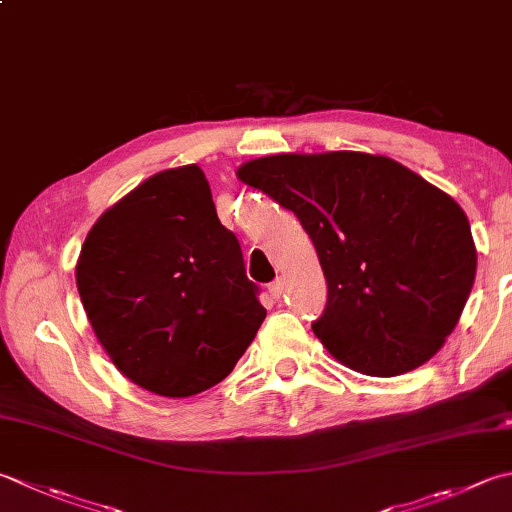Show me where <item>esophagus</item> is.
Returning <instances> with one entry per match:
<instances>
[{
	"label": "esophagus",
	"mask_w": 512,
	"mask_h": 512,
	"mask_svg": "<svg viewBox=\"0 0 512 512\" xmlns=\"http://www.w3.org/2000/svg\"><path fill=\"white\" fill-rule=\"evenodd\" d=\"M268 293H270V297H273V299H279V297H282V293H284V284H282V279H275V282L268 286Z\"/></svg>",
	"instance_id": "obj_1"
}]
</instances>
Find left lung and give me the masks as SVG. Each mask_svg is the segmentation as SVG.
Instances as JSON below:
<instances>
[{
    "label": "left lung",
    "mask_w": 512,
    "mask_h": 512,
    "mask_svg": "<svg viewBox=\"0 0 512 512\" xmlns=\"http://www.w3.org/2000/svg\"><path fill=\"white\" fill-rule=\"evenodd\" d=\"M293 210L322 264L328 299L315 335L339 362L395 377L453 333L477 250L453 197L382 155H273L237 170Z\"/></svg>",
    "instance_id": "1"
}]
</instances>
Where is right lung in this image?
<instances>
[{
  "instance_id": "obj_1",
  "label": "right lung",
  "mask_w": 512,
  "mask_h": 512,
  "mask_svg": "<svg viewBox=\"0 0 512 512\" xmlns=\"http://www.w3.org/2000/svg\"><path fill=\"white\" fill-rule=\"evenodd\" d=\"M75 275L113 364L164 397L222 382L266 317L239 239L219 222L195 164L153 175L108 208Z\"/></svg>"
}]
</instances>
